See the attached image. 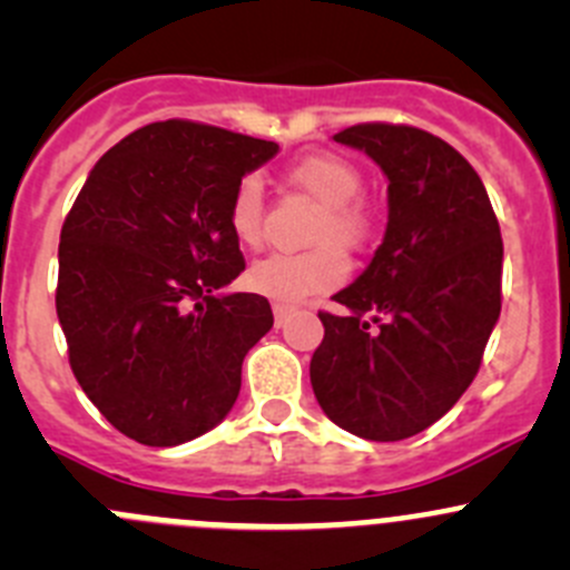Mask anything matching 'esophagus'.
Returning <instances> with one entry per match:
<instances>
[{
	"label": "esophagus",
	"instance_id": "34e87169",
	"mask_svg": "<svg viewBox=\"0 0 570 570\" xmlns=\"http://www.w3.org/2000/svg\"><path fill=\"white\" fill-rule=\"evenodd\" d=\"M292 312H295V308H292L289 303H275V306H273V314H275V327H284V325H286V320L292 317Z\"/></svg>",
	"mask_w": 570,
	"mask_h": 570
}]
</instances>
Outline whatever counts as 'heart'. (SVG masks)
<instances>
[{"label":"heart","mask_w":570,"mask_h":570,"mask_svg":"<svg viewBox=\"0 0 570 570\" xmlns=\"http://www.w3.org/2000/svg\"><path fill=\"white\" fill-rule=\"evenodd\" d=\"M286 178L320 204L308 232L317 248L303 253H273L250 264L248 286L256 295L278 303H301L331 292L347 278V258L342 250L358 253L375 234V215L358 198L364 174L353 159L333 151L301 157L286 168ZM228 228L245 248H258L264 239V198L258 178L245 176L228 200Z\"/></svg>","instance_id":"b5f03b06"}]
</instances>
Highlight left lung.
I'll return each mask as SVG.
<instances>
[{
    "mask_svg": "<svg viewBox=\"0 0 570 570\" xmlns=\"http://www.w3.org/2000/svg\"><path fill=\"white\" fill-rule=\"evenodd\" d=\"M333 140L383 168L389 226L370 267L333 295L350 312H320L308 372L331 422L402 441L439 422L480 370L502 312V234L476 170L441 137L375 120Z\"/></svg>",
    "mask_w": 570,
    "mask_h": 570,
    "instance_id": "left-lung-1",
    "label": "left lung"
}]
</instances>
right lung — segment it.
<instances>
[{"instance_id": "add662e5", "label": "right lung", "mask_w": 570, "mask_h": 570, "mask_svg": "<svg viewBox=\"0 0 570 570\" xmlns=\"http://www.w3.org/2000/svg\"><path fill=\"white\" fill-rule=\"evenodd\" d=\"M278 142L157 120L90 170L60 232L57 317L68 364L101 416L146 446L215 428L243 361L273 327L267 297H217L245 269L228 200Z\"/></svg>"}]
</instances>
